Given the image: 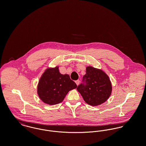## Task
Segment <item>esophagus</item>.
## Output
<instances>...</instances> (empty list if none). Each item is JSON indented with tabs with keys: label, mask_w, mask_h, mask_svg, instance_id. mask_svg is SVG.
I'll list each match as a JSON object with an SVG mask.
<instances>
[{
	"label": "esophagus",
	"mask_w": 146,
	"mask_h": 146,
	"mask_svg": "<svg viewBox=\"0 0 146 146\" xmlns=\"http://www.w3.org/2000/svg\"><path fill=\"white\" fill-rule=\"evenodd\" d=\"M76 85H78L79 83H80V81H79V80H76Z\"/></svg>",
	"instance_id": "esophagus-1"
}]
</instances>
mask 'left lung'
<instances>
[{
	"label": "left lung",
	"instance_id": "left-lung-1",
	"mask_svg": "<svg viewBox=\"0 0 146 146\" xmlns=\"http://www.w3.org/2000/svg\"><path fill=\"white\" fill-rule=\"evenodd\" d=\"M82 82L76 89L85 102L89 105L95 106L102 104L111 94V82L108 76L102 70L87 67Z\"/></svg>",
	"mask_w": 146,
	"mask_h": 146
}]
</instances>
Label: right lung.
I'll return each instance as SVG.
<instances>
[{
	"label": "right lung",
	"mask_w": 146,
	"mask_h": 146,
	"mask_svg": "<svg viewBox=\"0 0 146 146\" xmlns=\"http://www.w3.org/2000/svg\"><path fill=\"white\" fill-rule=\"evenodd\" d=\"M76 84L68 74L60 73L58 67L48 68L40 78L38 85V94L42 101L50 105L61 102L69 91L76 89Z\"/></svg>",
	"instance_id": "obj_1"
}]
</instances>
